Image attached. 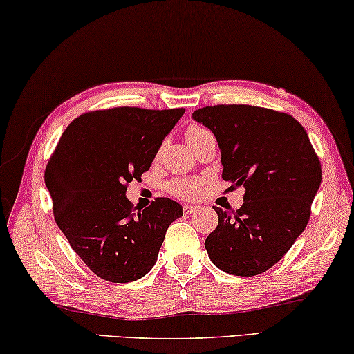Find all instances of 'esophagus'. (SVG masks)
I'll return each instance as SVG.
<instances>
[{
    "label": "esophagus",
    "instance_id": "34e87169",
    "mask_svg": "<svg viewBox=\"0 0 354 354\" xmlns=\"http://www.w3.org/2000/svg\"><path fill=\"white\" fill-rule=\"evenodd\" d=\"M195 209H197V207H194V205H191V203L184 205V214H192Z\"/></svg>",
    "mask_w": 354,
    "mask_h": 354
}]
</instances>
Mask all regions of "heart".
<instances>
[{"mask_svg": "<svg viewBox=\"0 0 354 354\" xmlns=\"http://www.w3.org/2000/svg\"><path fill=\"white\" fill-rule=\"evenodd\" d=\"M205 133H208L207 129H203V127L200 125H191L186 131V141H192ZM170 187H171V192L179 195V197H194V195L198 192L197 184L186 181V179H178V181L171 183Z\"/></svg>", "mask_w": 354, "mask_h": 354, "instance_id": "obj_1", "label": "heart"}]
</instances>
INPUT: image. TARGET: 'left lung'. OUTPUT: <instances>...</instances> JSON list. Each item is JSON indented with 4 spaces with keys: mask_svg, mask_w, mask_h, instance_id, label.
<instances>
[{
    "mask_svg": "<svg viewBox=\"0 0 354 354\" xmlns=\"http://www.w3.org/2000/svg\"><path fill=\"white\" fill-rule=\"evenodd\" d=\"M192 119L216 136L224 181L246 189L235 213L214 208L218 227L205 240L209 259L230 275H259L307 227L321 184L318 157L304 127L278 111L219 104L197 109Z\"/></svg>",
    "mask_w": 354,
    "mask_h": 354,
    "instance_id": "1",
    "label": "left lung"
}]
</instances>
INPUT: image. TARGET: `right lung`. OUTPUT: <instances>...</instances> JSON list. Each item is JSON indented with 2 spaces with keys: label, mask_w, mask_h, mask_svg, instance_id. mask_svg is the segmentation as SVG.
Wrapping results in <instances>:
<instances>
[{
  "label": "right lung",
  "mask_w": 354,
  "mask_h": 354,
  "mask_svg": "<svg viewBox=\"0 0 354 354\" xmlns=\"http://www.w3.org/2000/svg\"><path fill=\"white\" fill-rule=\"evenodd\" d=\"M179 109L114 108L82 114L63 131L46 167L55 223L95 275L130 283L154 267L165 232L181 218L175 200L133 211L127 184L149 170Z\"/></svg>",
  "instance_id": "add662e5"
}]
</instances>
